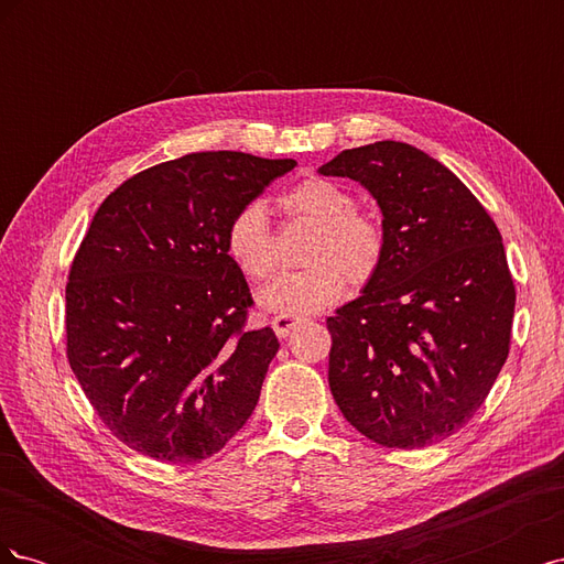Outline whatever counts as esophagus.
Here are the masks:
<instances>
[{
	"instance_id": "esophagus-1",
	"label": "esophagus",
	"mask_w": 564,
	"mask_h": 564,
	"mask_svg": "<svg viewBox=\"0 0 564 564\" xmlns=\"http://www.w3.org/2000/svg\"><path fill=\"white\" fill-rule=\"evenodd\" d=\"M305 319L303 317H294V315H278L275 319H272V329H275V334L280 338H286L289 334H292L299 324H303Z\"/></svg>"
}]
</instances>
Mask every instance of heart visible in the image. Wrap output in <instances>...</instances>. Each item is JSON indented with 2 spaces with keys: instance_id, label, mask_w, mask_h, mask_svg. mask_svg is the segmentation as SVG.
I'll return each mask as SVG.
<instances>
[{
  "instance_id": "heart-1",
  "label": "heart",
  "mask_w": 564,
  "mask_h": 564,
  "mask_svg": "<svg viewBox=\"0 0 564 564\" xmlns=\"http://www.w3.org/2000/svg\"><path fill=\"white\" fill-rule=\"evenodd\" d=\"M280 209L317 226L305 249L308 268L286 272L259 294L261 308L280 315H305L329 308L352 289L379 275L388 235L381 218L357 207L355 195L336 181L308 176L280 197ZM226 253L237 270L253 282H265L278 268L275 235L261 202L237 209L226 226Z\"/></svg>"
}]
</instances>
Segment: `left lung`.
Returning <instances> with one entry per match:
<instances>
[{"label":"left lung","instance_id":"8db88e82","mask_svg":"<svg viewBox=\"0 0 564 564\" xmlns=\"http://www.w3.org/2000/svg\"><path fill=\"white\" fill-rule=\"evenodd\" d=\"M322 176L360 181L388 251L360 299L327 319L329 388L352 429L388 449L447 440L475 416L510 350L516 284L477 197L423 150H344Z\"/></svg>","mask_w":564,"mask_h":564}]
</instances>
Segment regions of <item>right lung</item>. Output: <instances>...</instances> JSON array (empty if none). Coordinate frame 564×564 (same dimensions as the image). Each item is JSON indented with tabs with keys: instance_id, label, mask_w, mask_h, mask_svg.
I'll return each instance as SVG.
<instances>
[{
	"instance_id": "add662e5",
	"label": "right lung",
	"mask_w": 564,
	"mask_h": 564,
	"mask_svg": "<svg viewBox=\"0 0 564 564\" xmlns=\"http://www.w3.org/2000/svg\"><path fill=\"white\" fill-rule=\"evenodd\" d=\"M294 166L193 152L131 176L98 207L65 284V352L129 449L197 464L251 416L280 344L249 327L253 299L224 235Z\"/></svg>"
}]
</instances>
